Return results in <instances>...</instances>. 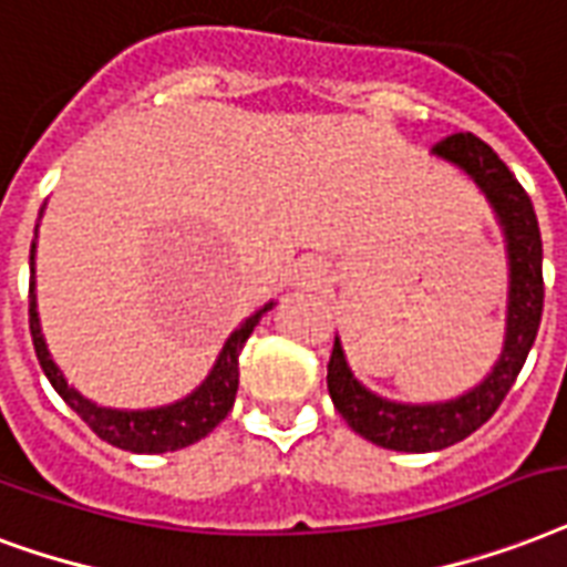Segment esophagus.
Segmentation results:
<instances>
[{"label":"esophagus","instance_id":"1","mask_svg":"<svg viewBox=\"0 0 567 567\" xmlns=\"http://www.w3.org/2000/svg\"><path fill=\"white\" fill-rule=\"evenodd\" d=\"M323 279V265L321 261H315V258H302L293 265V282L306 285V288H312Z\"/></svg>","mask_w":567,"mask_h":567}]
</instances>
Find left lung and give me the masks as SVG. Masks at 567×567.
<instances>
[{
    "label": "left lung",
    "mask_w": 567,
    "mask_h": 567,
    "mask_svg": "<svg viewBox=\"0 0 567 567\" xmlns=\"http://www.w3.org/2000/svg\"><path fill=\"white\" fill-rule=\"evenodd\" d=\"M431 154L473 181L503 231L505 258H508L505 339L494 369L487 371L482 383L466 389L464 395L410 404V401L383 399L353 378L341 339L336 336L330 365H327V389L332 404L360 437L395 452H437L455 446L485 425L524 369L544 309L542 231L524 187L517 184L503 159L496 157V151L473 133L446 136L431 148Z\"/></svg>",
    "instance_id": "1"
}]
</instances>
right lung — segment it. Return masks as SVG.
<instances>
[{"instance_id":"1","label":"right lung","mask_w":567,"mask_h":567,"mask_svg":"<svg viewBox=\"0 0 567 567\" xmlns=\"http://www.w3.org/2000/svg\"><path fill=\"white\" fill-rule=\"evenodd\" d=\"M43 214V207H41ZM34 237H38V226H34ZM34 249L38 240H32V252H29V330H32V344L41 362L43 374L53 383V389L64 399V404L76 413V416L92 427L94 434L112 446L127 449L136 455H163V452H178L202 437H207L223 419L228 416V410L235 408L237 395V357L244 351L246 339L252 336L258 321L270 312L276 302H265L255 315H249L240 327L223 344V351L216 357L214 369L207 371V378L198 383L189 395L163 404V408H148V410H118V408H103L97 401L85 399L82 392L68 383L62 369L55 365L53 353L47 348V339L41 332V318H38V293H34Z\"/></svg>"}]
</instances>
